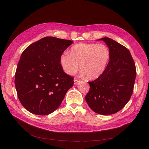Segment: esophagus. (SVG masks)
Wrapping results in <instances>:
<instances>
[{
  "label": "esophagus",
  "instance_id": "obj_1",
  "mask_svg": "<svg viewBox=\"0 0 149 149\" xmlns=\"http://www.w3.org/2000/svg\"><path fill=\"white\" fill-rule=\"evenodd\" d=\"M80 81V80H77L76 79H74V84H77L79 83Z\"/></svg>",
  "mask_w": 149,
  "mask_h": 149
}]
</instances>
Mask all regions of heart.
<instances>
[{
	"label": "heart",
	"instance_id": "obj_1",
	"mask_svg": "<svg viewBox=\"0 0 149 149\" xmlns=\"http://www.w3.org/2000/svg\"><path fill=\"white\" fill-rule=\"evenodd\" d=\"M110 51L104 44L79 43L72 46L70 54L63 53L60 65L65 73L73 75L79 68L89 79H96L102 75L110 59Z\"/></svg>",
	"mask_w": 149,
	"mask_h": 149
}]
</instances>
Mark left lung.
<instances>
[{
    "mask_svg": "<svg viewBox=\"0 0 149 149\" xmlns=\"http://www.w3.org/2000/svg\"><path fill=\"white\" fill-rule=\"evenodd\" d=\"M97 40H103L107 45L110 60L104 73L89 82L90 89L85 99L93 112L109 115L121 110L129 101L134 91L136 68L126 47L109 37Z\"/></svg>",
    "mask_w": 149,
    "mask_h": 149,
    "instance_id": "1",
    "label": "left lung"
}]
</instances>
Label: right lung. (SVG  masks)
<instances>
[{
	"mask_svg": "<svg viewBox=\"0 0 149 149\" xmlns=\"http://www.w3.org/2000/svg\"><path fill=\"white\" fill-rule=\"evenodd\" d=\"M72 41L46 37L22 52L15 74V86L22 106L35 115H46L60 106L74 78L63 69L60 57Z\"/></svg>",
	"mask_w": 149,
	"mask_h": 149,
	"instance_id": "1",
	"label": "right lung"
}]
</instances>
